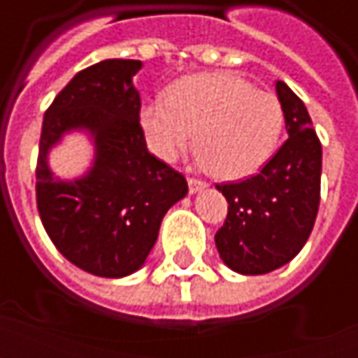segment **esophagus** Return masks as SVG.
I'll use <instances>...</instances> for the list:
<instances>
[{
  "label": "esophagus",
  "instance_id": "34e87169",
  "mask_svg": "<svg viewBox=\"0 0 358 358\" xmlns=\"http://www.w3.org/2000/svg\"><path fill=\"white\" fill-rule=\"evenodd\" d=\"M187 187H189V194H197L207 187V182L201 178H187Z\"/></svg>",
  "mask_w": 358,
  "mask_h": 358
}]
</instances>
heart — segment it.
<instances>
[{
  "instance_id": "1",
  "label": "heart",
  "mask_w": 358,
  "mask_h": 358,
  "mask_svg": "<svg viewBox=\"0 0 358 358\" xmlns=\"http://www.w3.org/2000/svg\"><path fill=\"white\" fill-rule=\"evenodd\" d=\"M140 124L159 159L174 161L195 140L210 174L238 180L259 171L276 151L284 110L276 95L238 74L201 73L174 82L166 101L143 105Z\"/></svg>"
}]
</instances>
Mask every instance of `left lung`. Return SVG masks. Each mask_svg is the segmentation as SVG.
I'll return each instance as SVG.
<instances>
[{"label":"left lung","instance_id":"1","mask_svg":"<svg viewBox=\"0 0 358 358\" xmlns=\"http://www.w3.org/2000/svg\"><path fill=\"white\" fill-rule=\"evenodd\" d=\"M287 140L257 176L217 184L228 215L215 236L220 259L240 274H266L307 243L320 205L322 145L305 103L276 82Z\"/></svg>","mask_w":358,"mask_h":358}]
</instances>
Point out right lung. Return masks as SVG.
Instances as JSON below:
<instances>
[{"label":"right lung","mask_w":358,"mask_h":358,"mask_svg":"<svg viewBox=\"0 0 358 358\" xmlns=\"http://www.w3.org/2000/svg\"><path fill=\"white\" fill-rule=\"evenodd\" d=\"M141 61L107 59L84 69L43 115L36 164V203L45 232L66 261L90 274L122 278L145 263L161 220L187 194L184 174L148 151L140 94ZM88 129L96 143L86 177L63 182L47 151L69 129Z\"/></svg>","instance_id":"add662e5"}]
</instances>
